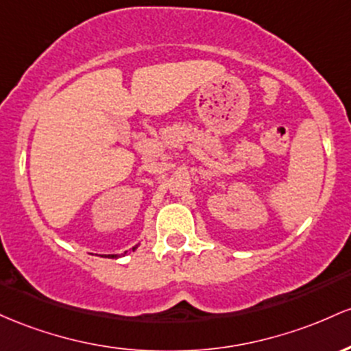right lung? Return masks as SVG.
Returning <instances> with one entry per match:
<instances>
[{"label":"right lung","mask_w":351,"mask_h":351,"mask_svg":"<svg viewBox=\"0 0 351 351\" xmlns=\"http://www.w3.org/2000/svg\"><path fill=\"white\" fill-rule=\"evenodd\" d=\"M137 249V245L136 247H132V250H136ZM124 254H128V252H124ZM108 257H111V258H116V257H119V255H108Z\"/></svg>","instance_id":"1"}]
</instances>
